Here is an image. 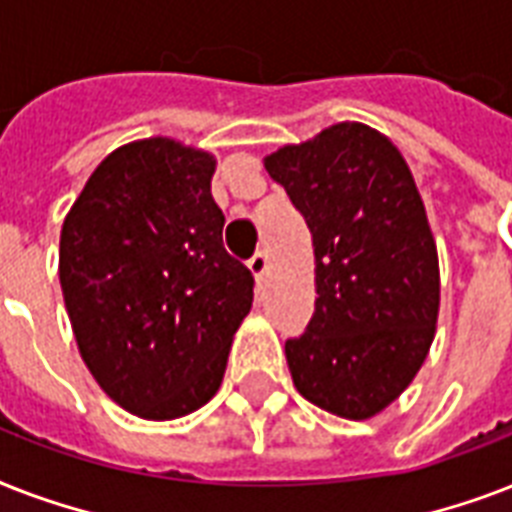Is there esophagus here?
Wrapping results in <instances>:
<instances>
[{"instance_id":"34e87169","label":"esophagus","mask_w":512,"mask_h":512,"mask_svg":"<svg viewBox=\"0 0 512 512\" xmlns=\"http://www.w3.org/2000/svg\"><path fill=\"white\" fill-rule=\"evenodd\" d=\"M249 271H252V276H255L257 281H263L265 271H268V255L265 252H255V255L249 257Z\"/></svg>"}]
</instances>
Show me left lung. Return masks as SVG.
Returning a JSON list of instances; mask_svg holds the SVG:
<instances>
[{
  "instance_id": "obj_1",
  "label": "left lung",
  "mask_w": 512,
  "mask_h": 512,
  "mask_svg": "<svg viewBox=\"0 0 512 512\" xmlns=\"http://www.w3.org/2000/svg\"><path fill=\"white\" fill-rule=\"evenodd\" d=\"M305 217L316 311L287 340L300 396L345 420L396 401L436 335L438 252L404 156L372 127L342 122L265 156Z\"/></svg>"
}]
</instances>
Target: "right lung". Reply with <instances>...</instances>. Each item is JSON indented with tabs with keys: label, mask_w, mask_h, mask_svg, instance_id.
<instances>
[{
	"label": "right lung",
	"mask_w": 512,
	"mask_h": 512,
	"mask_svg": "<svg viewBox=\"0 0 512 512\" xmlns=\"http://www.w3.org/2000/svg\"><path fill=\"white\" fill-rule=\"evenodd\" d=\"M215 156L170 138L116 148L60 231V287L98 385L143 420L215 396L255 279L223 247Z\"/></svg>",
	"instance_id": "1"
}]
</instances>
